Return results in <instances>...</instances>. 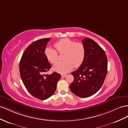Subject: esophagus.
Wrapping results in <instances>:
<instances>
[{
	"label": "esophagus",
	"mask_w": 128,
	"mask_h": 128,
	"mask_svg": "<svg viewBox=\"0 0 128 128\" xmlns=\"http://www.w3.org/2000/svg\"><path fill=\"white\" fill-rule=\"evenodd\" d=\"M66 74H62L61 75V77H62V78H64V77H66Z\"/></svg>",
	"instance_id": "34e87169"
}]
</instances>
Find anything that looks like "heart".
I'll list each match as a JSON object with an SVG mask.
<instances>
[{
    "label": "heart",
    "mask_w": 128,
    "mask_h": 128,
    "mask_svg": "<svg viewBox=\"0 0 128 128\" xmlns=\"http://www.w3.org/2000/svg\"><path fill=\"white\" fill-rule=\"evenodd\" d=\"M54 47L59 54H64L62 57L63 61L58 62L54 65V71L65 74L70 71L74 66L79 67L82 64L86 54V49L83 43L65 38L57 42L54 44ZM57 52L50 47H48L45 50V56L52 64L57 61Z\"/></svg>",
    "instance_id": "heart-1"
}]
</instances>
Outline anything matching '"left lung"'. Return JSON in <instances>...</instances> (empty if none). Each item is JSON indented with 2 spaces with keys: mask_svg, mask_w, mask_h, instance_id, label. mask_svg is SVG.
Listing matches in <instances>:
<instances>
[{
  "mask_svg": "<svg viewBox=\"0 0 128 128\" xmlns=\"http://www.w3.org/2000/svg\"><path fill=\"white\" fill-rule=\"evenodd\" d=\"M84 60L80 68L72 72L74 80L70 90L76 96L86 98L93 95L102 86L107 74L108 60L103 49L92 39L85 38Z\"/></svg>",
  "mask_w": 128,
  "mask_h": 128,
  "instance_id": "8db88e82",
  "label": "left lung"
}]
</instances>
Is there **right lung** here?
<instances>
[{"mask_svg":"<svg viewBox=\"0 0 128 128\" xmlns=\"http://www.w3.org/2000/svg\"><path fill=\"white\" fill-rule=\"evenodd\" d=\"M51 38L34 41L25 49L19 63V71L24 86L32 96L45 100L55 92L61 76L57 72L46 74L51 68L45 54L48 42Z\"/></svg>","mask_w":128,"mask_h":128,"instance_id":"1","label":"right lung"}]
</instances>
